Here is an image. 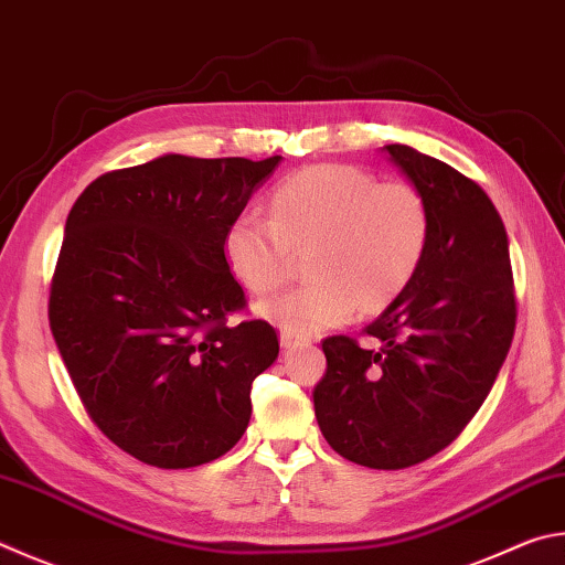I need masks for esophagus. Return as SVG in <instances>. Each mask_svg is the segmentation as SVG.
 I'll list each match as a JSON object with an SVG mask.
<instances>
[{
    "label": "esophagus",
    "instance_id": "34e87169",
    "mask_svg": "<svg viewBox=\"0 0 565 565\" xmlns=\"http://www.w3.org/2000/svg\"><path fill=\"white\" fill-rule=\"evenodd\" d=\"M281 345L284 348H303V345H311L309 338H301V335H294V333H281Z\"/></svg>",
    "mask_w": 565,
    "mask_h": 565
}]
</instances>
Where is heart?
Returning a JSON list of instances; mask_svg holds the SVG:
<instances>
[{"instance_id": "1", "label": "heart", "mask_w": 565, "mask_h": 565, "mask_svg": "<svg viewBox=\"0 0 565 565\" xmlns=\"http://www.w3.org/2000/svg\"><path fill=\"white\" fill-rule=\"evenodd\" d=\"M429 207L407 182H377L355 166H311L271 192V217L242 210L224 232L232 271L256 294L289 279L294 252H306L309 281L256 306L281 331L316 335L355 309L381 311L423 266Z\"/></svg>"}]
</instances>
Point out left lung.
Here are the masks:
<instances>
[{
  "label": "left lung",
  "instance_id": "obj_1",
  "mask_svg": "<svg viewBox=\"0 0 565 565\" xmlns=\"http://www.w3.org/2000/svg\"><path fill=\"white\" fill-rule=\"evenodd\" d=\"M383 152L427 202V254L407 289L365 328L381 345L326 338L313 407L338 455L405 469L455 443L477 415L507 361L516 301L507 230L487 192L409 146Z\"/></svg>",
  "mask_w": 565,
  "mask_h": 565
}]
</instances>
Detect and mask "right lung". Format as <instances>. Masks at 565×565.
Listing matches in <instances>:
<instances>
[{"mask_svg": "<svg viewBox=\"0 0 565 565\" xmlns=\"http://www.w3.org/2000/svg\"><path fill=\"white\" fill-rule=\"evenodd\" d=\"M281 160L168 152L106 172L68 212L51 333L100 433L146 465H207L249 425L279 338L227 323L244 291L224 232Z\"/></svg>", "mask_w": 565, "mask_h": 565, "instance_id": "obj_1", "label": "right lung"}]
</instances>
